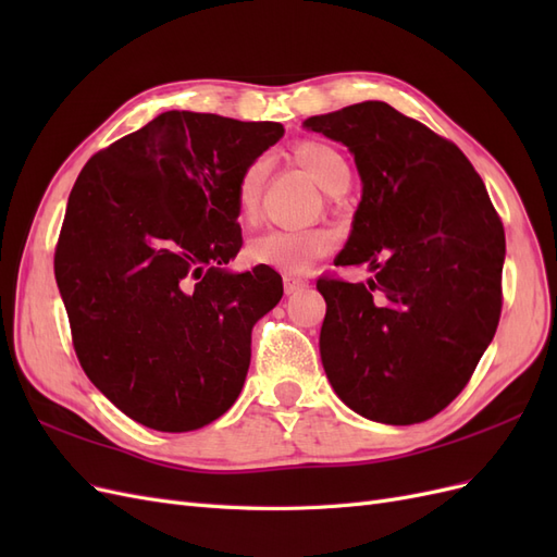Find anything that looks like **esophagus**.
<instances>
[{
	"label": "esophagus",
	"mask_w": 557,
	"mask_h": 557,
	"mask_svg": "<svg viewBox=\"0 0 557 557\" xmlns=\"http://www.w3.org/2000/svg\"><path fill=\"white\" fill-rule=\"evenodd\" d=\"M283 288H285V295H295V293L307 288V281L295 278V276H285L283 278Z\"/></svg>",
	"instance_id": "obj_1"
}]
</instances>
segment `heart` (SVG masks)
Masks as SVG:
<instances>
[{
  "label": "heart",
  "instance_id": "obj_1",
  "mask_svg": "<svg viewBox=\"0 0 557 557\" xmlns=\"http://www.w3.org/2000/svg\"><path fill=\"white\" fill-rule=\"evenodd\" d=\"M293 160L305 170L325 193L346 190L350 183V164L339 148L320 141V139H301L290 148ZM269 164L264 158L250 160L234 178L232 197L237 213L244 221H252L260 211V201L264 193ZM336 246V237L323 227H305V230H267L258 237H252L246 246V256L252 264H264L278 269V272L299 274L311 269L320 258Z\"/></svg>",
  "mask_w": 557,
  "mask_h": 557
}]
</instances>
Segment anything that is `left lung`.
<instances>
[{
    "label": "left lung",
    "instance_id": "obj_1",
    "mask_svg": "<svg viewBox=\"0 0 557 557\" xmlns=\"http://www.w3.org/2000/svg\"><path fill=\"white\" fill-rule=\"evenodd\" d=\"M350 148L362 178L336 264L376 278L320 276V358L334 393L376 423L413 425L458 397L502 313L504 227L462 150L385 102L313 115Z\"/></svg>",
    "mask_w": 557,
    "mask_h": 557
}]
</instances>
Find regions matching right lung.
I'll use <instances>...</instances> for the list:
<instances>
[{"instance_id":"obj_1","label":"right lung","mask_w":557,"mask_h":557,"mask_svg":"<svg viewBox=\"0 0 557 557\" xmlns=\"http://www.w3.org/2000/svg\"><path fill=\"white\" fill-rule=\"evenodd\" d=\"M281 123L166 111L95 153L55 246L83 372L158 432H193L237 401L250 330L283 295L272 267L223 269L242 248L232 185Z\"/></svg>"}]
</instances>
